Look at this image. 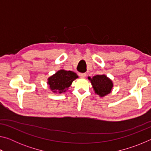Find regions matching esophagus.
I'll return each instance as SVG.
<instances>
[{
    "label": "esophagus",
    "mask_w": 151,
    "mask_h": 151,
    "mask_svg": "<svg viewBox=\"0 0 151 151\" xmlns=\"http://www.w3.org/2000/svg\"><path fill=\"white\" fill-rule=\"evenodd\" d=\"M78 75L81 78H85V76H86V73H79Z\"/></svg>",
    "instance_id": "obj_1"
}]
</instances>
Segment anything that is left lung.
Instances as JSON below:
<instances>
[{"mask_svg":"<svg viewBox=\"0 0 151 151\" xmlns=\"http://www.w3.org/2000/svg\"><path fill=\"white\" fill-rule=\"evenodd\" d=\"M88 78L91 81L95 93L100 96H104L111 92L113 84L106 75H96L92 78L91 77Z\"/></svg>","mask_w":151,"mask_h":151,"instance_id":"8db88e82","label":"left lung"}]
</instances>
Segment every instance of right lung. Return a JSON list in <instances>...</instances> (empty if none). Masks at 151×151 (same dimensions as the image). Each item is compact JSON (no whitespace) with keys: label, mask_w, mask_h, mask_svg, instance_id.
<instances>
[{"label":"right lung","mask_w":151,"mask_h":151,"mask_svg":"<svg viewBox=\"0 0 151 151\" xmlns=\"http://www.w3.org/2000/svg\"><path fill=\"white\" fill-rule=\"evenodd\" d=\"M78 77L77 75L73 71L60 70L48 78L47 83L50 86L51 91L54 93L58 91L59 93H62L65 92L71 85L73 81Z\"/></svg>","instance_id":"obj_1"}]
</instances>
